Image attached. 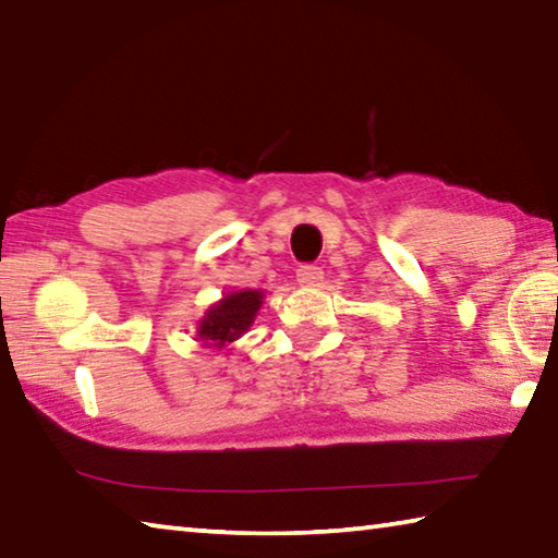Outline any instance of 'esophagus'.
Here are the masks:
<instances>
[{
	"label": "esophagus",
	"instance_id": "esophagus-1",
	"mask_svg": "<svg viewBox=\"0 0 558 558\" xmlns=\"http://www.w3.org/2000/svg\"><path fill=\"white\" fill-rule=\"evenodd\" d=\"M324 278V270L319 266H312V263H305V266L298 268V282L300 286H319V280Z\"/></svg>",
	"mask_w": 558,
	"mask_h": 558
}]
</instances>
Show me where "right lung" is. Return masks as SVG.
Listing matches in <instances>:
<instances>
[{
	"label": "right lung",
	"mask_w": 558,
	"mask_h": 558,
	"mask_svg": "<svg viewBox=\"0 0 558 558\" xmlns=\"http://www.w3.org/2000/svg\"><path fill=\"white\" fill-rule=\"evenodd\" d=\"M260 300L263 295L258 290L227 295L219 305H215L207 312V317L202 319L197 333L202 339L215 341L211 347H221V343L239 339L241 333L251 327V322L260 307Z\"/></svg>",
	"instance_id": "right-lung-1"
}]
</instances>
